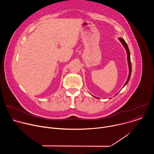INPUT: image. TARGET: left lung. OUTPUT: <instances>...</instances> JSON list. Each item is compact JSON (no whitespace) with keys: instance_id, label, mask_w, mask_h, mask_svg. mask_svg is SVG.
<instances>
[{"instance_id":"1","label":"left lung","mask_w":154,"mask_h":154,"mask_svg":"<svg viewBox=\"0 0 154 154\" xmlns=\"http://www.w3.org/2000/svg\"><path fill=\"white\" fill-rule=\"evenodd\" d=\"M119 39L121 42V43L122 44V45L124 46V48H125V50L127 51V60H128V68H129V75H128V77L127 82H125V85H124V86H125L127 85V83H128V82L129 81V79H130V75H131V61H130V51H129L128 46L127 45V43L125 42V41L124 40V39H122V38H119Z\"/></svg>"}]
</instances>
